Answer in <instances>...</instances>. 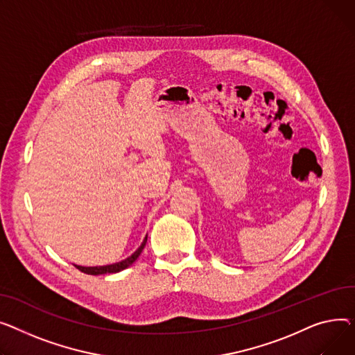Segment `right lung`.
<instances>
[{
	"instance_id": "right-lung-1",
	"label": "right lung",
	"mask_w": 355,
	"mask_h": 355,
	"mask_svg": "<svg viewBox=\"0 0 355 355\" xmlns=\"http://www.w3.org/2000/svg\"><path fill=\"white\" fill-rule=\"evenodd\" d=\"M146 242H148V235H146V238L143 239L141 245L136 249V251L129 258L123 259L120 262L110 263V265H103V266H81V265H74V266L78 270H81V272H85L87 275H103V274H116V272H120V270L129 268L140 257Z\"/></svg>"
}]
</instances>
